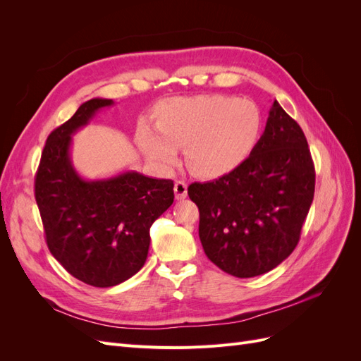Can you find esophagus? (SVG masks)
Listing matches in <instances>:
<instances>
[{"instance_id":"esophagus-1","label":"esophagus","mask_w":361,"mask_h":361,"mask_svg":"<svg viewBox=\"0 0 361 361\" xmlns=\"http://www.w3.org/2000/svg\"><path fill=\"white\" fill-rule=\"evenodd\" d=\"M188 194V185L182 182V180H178L176 183H174V195H176L178 200H183L185 197H187Z\"/></svg>"}]
</instances>
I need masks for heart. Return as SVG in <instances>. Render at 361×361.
Instances as JSON below:
<instances>
[{"instance_id": "b5f03b06", "label": "heart", "mask_w": 361, "mask_h": 361, "mask_svg": "<svg viewBox=\"0 0 361 361\" xmlns=\"http://www.w3.org/2000/svg\"><path fill=\"white\" fill-rule=\"evenodd\" d=\"M260 108L248 99L226 94L173 97L155 110V132L137 130V145L161 169L185 162L195 176L216 179L236 170L251 155L262 134Z\"/></svg>"}]
</instances>
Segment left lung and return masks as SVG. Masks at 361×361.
I'll use <instances>...</instances> for the list:
<instances>
[{
	"mask_svg": "<svg viewBox=\"0 0 361 361\" xmlns=\"http://www.w3.org/2000/svg\"><path fill=\"white\" fill-rule=\"evenodd\" d=\"M314 194V167L302 129L272 102L264 134L232 173L194 182L206 256L239 279L274 269L300 241Z\"/></svg>",
	"mask_w": 361,
	"mask_h": 361,
	"instance_id": "obj_1",
	"label": "left lung"
}]
</instances>
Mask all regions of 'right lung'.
<instances>
[{"label": "right lung", "mask_w": 361, "mask_h": 361, "mask_svg": "<svg viewBox=\"0 0 361 361\" xmlns=\"http://www.w3.org/2000/svg\"><path fill=\"white\" fill-rule=\"evenodd\" d=\"M113 99L94 97L54 129L43 147L35 192L48 248L75 279L110 288L143 268L150 226L173 203V180L128 170L84 179L71 158L72 137Z\"/></svg>", "instance_id": "obj_1"}]
</instances>
